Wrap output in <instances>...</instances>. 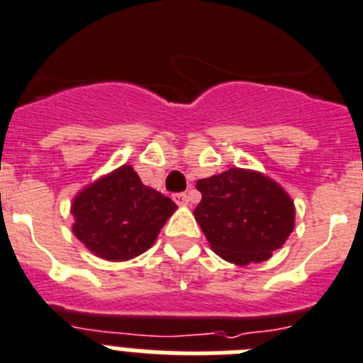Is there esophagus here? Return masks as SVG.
Returning <instances> with one entry per match:
<instances>
[{"label":"esophagus","instance_id":"34e87169","mask_svg":"<svg viewBox=\"0 0 363 363\" xmlns=\"http://www.w3.org/2000/svg\"><path fill=\"white\" fill-rule=\"evenodd\" d=\"M173 197H175V203H177V204H188V203H190V195L186 194V191H182V194H175Z\"/></svg>","mask_w":363,"mask_h":363}]
</instances>
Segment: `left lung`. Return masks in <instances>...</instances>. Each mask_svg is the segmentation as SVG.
Masks as SVG:
<instances>
[{
    "mask_svg": "<svg viewBox=\"0 0 363 363\" xmlns=\"http://www.w3.org/2000/svg\"><path fill=\"white\" fill-rule=\"evenodd\" d=\"M203 199L195 219L223 259L261 263L281 248L294 230V203L281 186L257 172L232 168L201 179Z\"/></svg>",
    "mask_w": 363,
    "mask_h": 363,
    "instance_id": "1",
    "label": "left lung"
}]
</instances>
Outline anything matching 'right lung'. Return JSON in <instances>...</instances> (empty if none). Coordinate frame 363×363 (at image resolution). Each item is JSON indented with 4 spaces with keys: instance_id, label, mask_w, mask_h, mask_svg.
Masks as SVG:
<instances>
[{
    "instance_id": "right-lung-1",
    "label": "right lung",
    "mask_w": 363,
    "mask_h": 363,
    "mask_svg": "<svg viewBox=\"0 0 363 363\" xmlns=\"http://www.w3.org/2000/svg\"><path fill=\"white\" fill-rule=\"evenodd\" d=\"M177 204L144 186L131 166H121L74 197L72 232L93 254L125 261L155 242Z\"/></svg>"
}]
</instances>
